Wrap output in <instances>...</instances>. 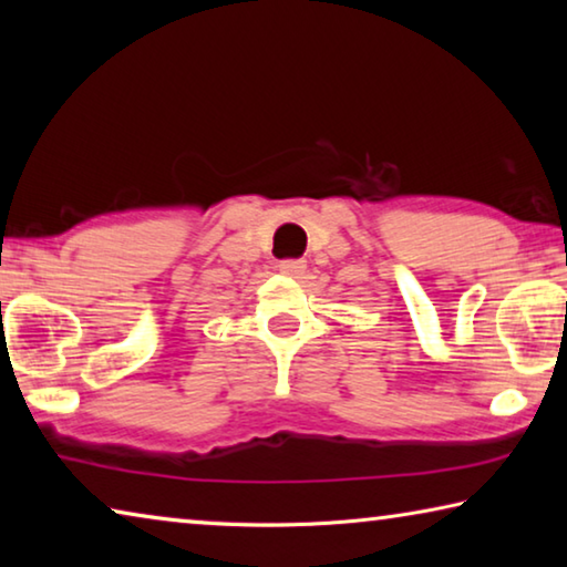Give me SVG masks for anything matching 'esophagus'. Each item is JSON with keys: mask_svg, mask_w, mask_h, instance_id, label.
<instances>
[{"mask_svg": "<svg viewBox=\"0 0 567 567\" xmlns=\"http://www.w3.org/2000/svg\"><path fill=\"white\" fill-rule=\"evenodd\" d=\"M277 267H280V272L282 275H290V277H300L302 272H305V260H282L280 265H277Z\"/></svg>", "mask_w": 567, "mask_h": 567, "instance_id": "obj_1", "label": "esophagus"}]
</instances>
